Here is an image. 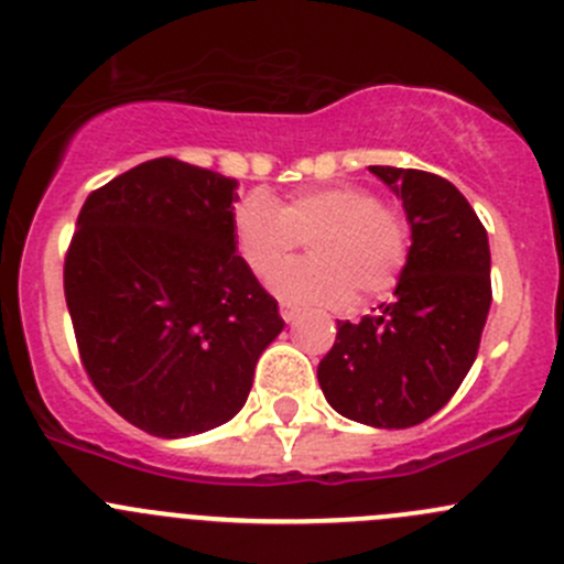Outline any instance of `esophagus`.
Here are the masks:
<instances>
[{"instance_id":"obj_1","label":"esophagus","mask_w":564,"mask_h":564,"mask_svg":"<svg viewBox=\"0 0 564 564\" xmlns=\"http://www.w3.org/2000/svg\"><path fill=\"white\" fill-rule=\"evenodd\" d=\"M281 317L286 319V323H297L300 308H294V306H289V303H283V306H281Z\"/></svg>"}]
</instances>
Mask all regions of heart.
<instances>
[{
  "instance_id": "1",
  "label": "heart",
  "mask_w": 564,
  "mask_h": 564,
  "mask_svg": "<svg viewBox=\"0 0 564 564\" xmlns=\"http://www.w3.org/2000/svg\"><path fill=\"white\" fill-rule=\"evenodd\" d=\"M234 245L256 275H270L312 235L310 261L272 275L270 286L297 306H345L354 297H383L409 261V225L361 186H319L275 205L250 194L234 210Z\"/></svg>"
}]
</instances>
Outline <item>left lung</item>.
I'll list each match as a JSON object with an SVG mask.
<instances>
[{"label": "left lung", "mask_w": 564, "mask_h": 564, "mask_svg": "<svg viewBox=\"0 0 564 564\" xmlns=\"http://www.w3.org/2000/svg\"><path fill=\"white\" fill-rule=\"evenodd\" d=\"M403 199L412 247L392 303L361 323H336L317 367L325 401L372 429H409L440 412L470 372L487 323L489 241L451 181L370 166Z\"/></svg>", "instance_id": "8db88e82"}]
</instances>
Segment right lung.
Masks as SVG:
<instances>
[{
  "label": "right lung",
  "mask_w": 564,
  "mask_h": 564,
  "mask_svg": "<svg viewBox=\"0 0 564 564\" xmlns=\"http://www.w3.org/2000/svg\"><path fill=\"white\" fill-rule=\"evenodd\" d=\"M239 183L155 158L88 194L63 289L88 378L113 412L163 440L239 414L258 356L283 330L234 245Z\"/></svg>",
  "instance_id": "obj_1"
}]
</instances>
